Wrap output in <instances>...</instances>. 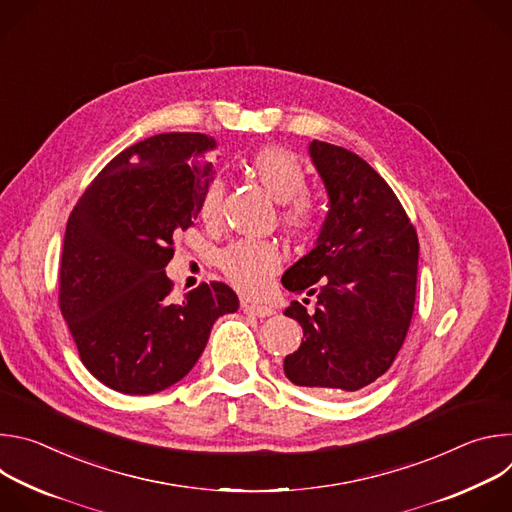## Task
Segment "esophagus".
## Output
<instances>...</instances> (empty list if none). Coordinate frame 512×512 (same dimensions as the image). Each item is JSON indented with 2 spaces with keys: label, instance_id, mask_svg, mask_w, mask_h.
<instances>
[{
  "label": "esophagus",
  "instance_id": "34e87169",
  "mask_svg": "<svg viewBox=\"0 0 512 512\" xmlns=\"http://www.w3.org/2000/svg\"><path fill=\"white\" fill-rule=\"evenodd\" d=\"M243 312L249 314V316H257V318H269L275 314V310L271 306H257V304H249V302H243Z\"/></svg>",
  "mask_w": 512,
  "mask_h": 512
}]
</instances>
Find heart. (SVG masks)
Masks as SVG:
<instances>
[{"mask_svg":"<svg viewBox=\"0 0 512 512\" xmlns=\"http://www.w3.org/2000/svg\"><path fill=\"white\" fill-rule=\"evenodd\" d=\"M249 170L275 202L285 204L281 221L289 231L306 233L314 227L316 206L308 196H304L308 176L294 154L271 145V148H263L253 154ZM223 196V182L212 180L200 206L206 223H216V218L221 216ZM218 267L243 294L261 296L269 287L271 277L281 267V253L269 241H239L218 255Z\"/></svg>","mask_w":512,"mask_h":512,"instance_id":"obj_1","label":"heart"}]
</instances>
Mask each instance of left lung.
<instances>
[{"mask_svg":"<svg viewBox=\"0 0 512 512\" xmlns=\"http://www.w3.org/2000/svg\"><path fill=\"white\" fill-rule=\"evenodd\" d=\"M310 160L328 212L308 255L281 283L316 296L314 314L294 302L285 316L304 338L283 360L285 377L314 393H354L389 371L415 304L419 243L389 184L356 154L312 139Z\"/></svg>","mask_w":512,"mask_h":512,"instance_id":"obj_1","label":"left lung"}]
</instances>
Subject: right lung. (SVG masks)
Listing matches in <instances>:
<instances>
[{
    "instance_id": "obj_1",
    "label": "right lung",
    "mask_w": 512,
    "mask_h": 512,
    "mask_svg": "<svg viewBox=\"0 0 512 512\" xmlns=\"http://www.w3.org/2000/svg\"><path fill=\"white\" fill-rule=\"evenodd\" d=\"M216 139L162 133L113 158L72 210L60 261V312L89 373L113 391L152 395L182 381L214 322L239 310L225 283L172 302L166 265L194 227Z\"/></svg>"
}]
</instances>
